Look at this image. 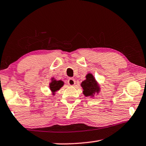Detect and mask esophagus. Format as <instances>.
I'll return each mask as SVG.
<instances>
[{
  "instance_id": "1",
  "label": "esophagus",
  "mask_w": 146,
  "mask_h": 146,
  "mask_svg": "<svg viewBox=\"0 0 146 146\" xmlns=\"http://www.w3.org/2000/svg\"><path fill=\"white\" fill-rule=\"evenodd\" d=\"M68 84L71 86H74L75 84V80L73 78H69V80H68Z\"/></svg>"
}]
</instances>
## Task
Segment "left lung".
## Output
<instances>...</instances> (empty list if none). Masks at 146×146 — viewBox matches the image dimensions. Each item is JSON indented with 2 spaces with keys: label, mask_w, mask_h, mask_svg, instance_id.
<instances>
[{
  "label": "left lung",
  "mask_w": 146,
  "mask_h": 146,
  "mask_svg": "<svg viewBox=\"0 0 146 146\" xmlns=\"http://www.w3.org/2000/svg\"><path fill=\"white\" fill-rule=\"evenodd\" d=\"M86 80L81 83V87L83 89V94L86 97H93L94 95L100 91V86L91 73H88L86 76Z\"/></svg>",
  "instance_id": "1"
}]
</instances>
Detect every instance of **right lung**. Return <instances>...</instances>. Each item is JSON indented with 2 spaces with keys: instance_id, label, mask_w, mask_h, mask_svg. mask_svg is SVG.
Segmentation results:
<instances>
[{
  "instance_id": "add662e5",
  "label": "right lung",
  "mask_w": 146,
  "mask_h": 146,
  "mask_svg": "<svg viewBox=\"0 0 146 146\" xmlns=\"http://www.w3.org/2000/svg\"><path fill=\"white\" fill-rule=\"evenodd\" d=\"M64 85V82L62 80H56L54 78H51V82L49 83V89L52 94L54 95H55L56 91H58Z\"/></svg>"
}]
</instances>
